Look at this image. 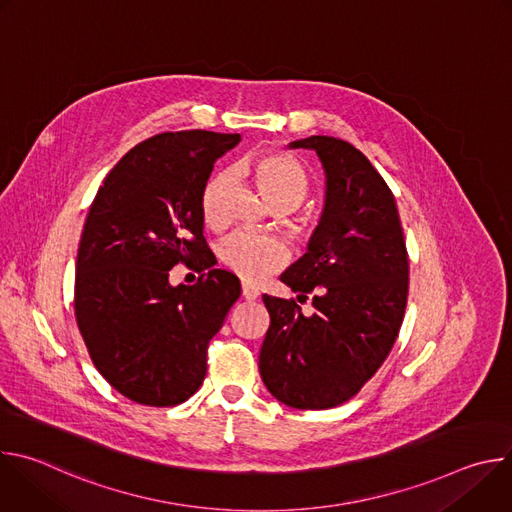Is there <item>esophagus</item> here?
Listing matches in <instances>:
<instances>
[{"mask_svg": "<svg viewBox=\"0 0 512 512\" xmlns=\"http://www.w3.org/2000/svg\"><path fill=\"white\" fill-rule=\"evenodd\" d=\"M241 291H243V298L249 300V302H253V300L259 298V289H257V285L251 283V281H243V283H241Z\"/></svg>", "mask_w": 512, "mask_h": 512, "instance_id": "1", "label": "esophagus"}]
</instances>
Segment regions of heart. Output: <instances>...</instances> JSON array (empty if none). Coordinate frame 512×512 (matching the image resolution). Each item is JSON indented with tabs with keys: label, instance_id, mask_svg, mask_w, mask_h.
I'll return each mask as SVG.
<instances>
[{
	"label": "heart",
	"instance_id": "1",
	"mask_svg": "<svg viewBox=\"0 0 512 512\" xmlns=\"http://www.w3.org/2000/svg\"><path fill=\"white\" fill-rule=\"evenodd\" d=\"M253 174L273 210H296L310 192L306 172L294 160L279 154H265L257 158L253 164ZM229 182L231 172L221 170L212 174L202 188L200 210L204 221L212 227L221 223L223 218V196ZM218 257L231 271L245 279H263L281 269L289 255L285 245L273 237L237 231L218 247Z\"/></svg>",
	"mask_w": 512,
	"mask_h": 512
}]
</instances>
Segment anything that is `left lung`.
<instances>
[{
    "label": "left lung",
    "instance_id": "obj_1",
    "mask_svg": "<svg viewBox=\"0 0 512 512\" xmlns=\"http://www.w3.org/2000/svg\"><path fill=\"white\" fill-rule=\"evenodd\" d=\"M289 150H312L324 170V208L308 253L281 281L312 296H263L271 324L259 352L267 391L296 409L352 399L391 352L407 306L409 261L395 198L354 145L312 135Z\"/></svg>",
    "mask_w": 512,
    "mask_h": 512
}]
</instances>
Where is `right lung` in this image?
I'll use <instances>...</instances> for the list:
<instances>
[{
  "label": "right lung",
  "instance_id": "obj_1",
  "mask_svg": "<svg viewBox=\"0 0 512 512\" xmlns=\"http://www.w3.org/2000/svg\"><path fill=\"white\" fill-rule=\"evenodd\" d=\"M239 141L202 129L154 135L117 162L91 204L77 324L97 371L135 403L172 407L198 391L208 342L241 296L239 279L212 267L200 210L214 162ZM192 260L209 271L194 286H172L169 269Z\"/></svg>",
  "mask_w": 512,
  "mask_h": 512
}]
</instances>
